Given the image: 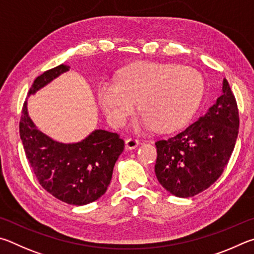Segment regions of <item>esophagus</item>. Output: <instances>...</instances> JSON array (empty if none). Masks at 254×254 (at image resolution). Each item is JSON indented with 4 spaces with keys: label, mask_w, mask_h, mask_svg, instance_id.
<instances>
[{
    "label": "esophagus",
    "mask_w": 254,
    "mask_h": 254,
    "mask_svg": "<svg viewBox=\"0 0 254 254\" xmlns=\"http://www.w3.org/2000/svg\"><path fill=\"white\" fill-rule=\"evenodd\" d=\"M125 145H126V148L128 149H135L139 145V140L135 138H127L126 141H125Z\"/></svg>",
    "instance_id": "1"
}]
</instances>
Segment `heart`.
Returning <instances> with one entry per match:
<instances>
[{
	"mask_svg": "<svg viewBox=\"0 0 254 254\" xmlns=\"http://www.w3.org/2000/svg\"><path fill=\"white\" fill-rule=\"evenodd\" d=\"M203 93L204 80L195 69L139 62L120 71L119 81L102 82L98 100L114 126H122L137 101L143 115L136 120V128L154 125L159 131H170L189 122Z\"/></svg>",
	"mask_w": 254,
	"mask_h": 254,
	"instance_id": "heart-1",
	"label": "heart"
}]
</instances>
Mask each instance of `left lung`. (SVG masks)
I'll return each instance as SVG.
<instances>
[{"label": "left lung", "mask_w": 254, "mask_h": 254, "mask_svg": "<svg viewBox=\"0 0 254 254\" xmlns=\"http://www.w3.org/2000/svg\"><path fill=\"white\" fill-rule=\"evenodd\" d=\"M207 113L180 134L155 143V174L177 197L203 192L222 175L239 134V110L228 80Z\"/></svg>", "instance_id": "8db88e82"}]
</instances>
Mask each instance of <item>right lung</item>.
<instances>
[{"label":"right lung","instance_id":"obj_1","mask_svg":"<svg viewBox=\"0 0 254 254\" xmlns=\"http://www.w3.org/2000/svg\"><path fill=\"white\" fill-rule=\"evenodd\" d=\"M69 65L60 64L34 80L28 96L34 95ZM20 137L25 156L40 185L60 201L71 205H86L104 195L110 184L115 163L125 148L116 132L93 130L78 143L64 144L39 130L24 101L20 120Z\"/></svg>","mask_w":254,"mask_h":254}]
</instances>
